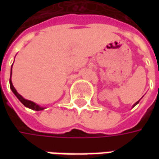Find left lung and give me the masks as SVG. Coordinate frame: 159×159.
Listing matches in <instances>:
<instances>
[{"label": "left lung", "mask_w": 159, "mask_h": 159, "mask_svg": "<svg viewBox=\"0 0 159 159\" xmlns=\"http://www.w3.org/2000/svg\"><path fill=\"white\" fill-rule=\"evenodd\" d=\"M138 103H139V101H137L136 103H135V104H134V106H135V105H136V104H138Z\"/></svg>", "instance_id": "8db88e82"}]
</instances>
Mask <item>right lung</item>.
<instances>
[{
  "label": "right lung",
  "mask_w": 159,
  "mask_h": 159,
  "mask_svg": "<svg viewBox=\"0 0 159 159\" xmlns=\"http://www.w3.org/2000/svg\"><path fill=\"white\" fill-rule=\"evenodd\" d=\"M11 76H12V71H11V75H10V80H9V83H10V88H11V89L12 91L13 92V93L15 94L17 98L19 99L20 101H21V103L25 106V107H28V108H30V109H32V110H35V111H42L44 110V107H42L38 106V105H36V103H34L32 101H30V100H25V99H24L20 94H19L16 89H14V87L12 85V81H11Z\"/></svg>",
  "instance_id": "obj_1"
}]
</instances>
